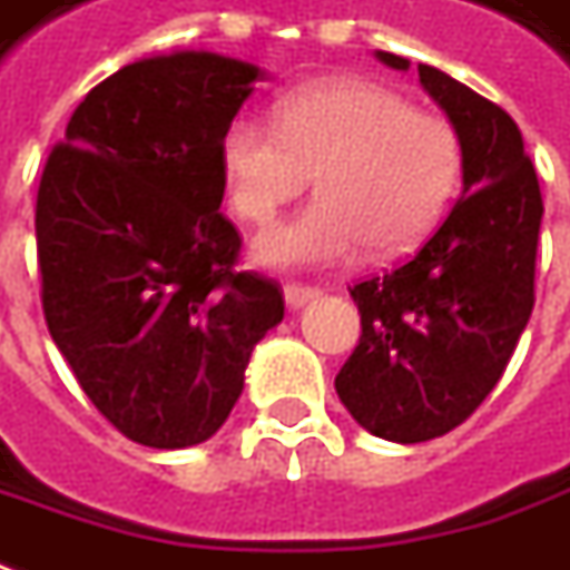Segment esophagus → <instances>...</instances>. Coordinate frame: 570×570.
I'll list each match as a JSON object with an SVG mask.
<instances>
[{"label":"esophagus","mask_w":570,"mask_h":570,"mask_svg":"<svg viewBox=\"0 0 570 570\" xmlns=\"http://www.w3.org/2000/svg\"><path fill=\"white\" fill-rule=\"evenodd\" d=\"M320 288H307V285H285V304L292 307V311H301L304 304H311L320 297Z\"/></svg>","instance_id":"esophagus-1"}]
</instances>
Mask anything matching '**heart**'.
<instances>
[{"label": "heart", "instance_id": "obj_1", "mask_svg": "<svg viewBox=\"0 0 570 570\" xmlns=\"http://www.w3.org/2000/svg\"><path fill=\"white\" fill-rule=\"evenodd\" d=\"M276 121L240 112L219 137L225 190L240 219L269 223L311 185L320 197L257 235L269 269H330L370 244L395 257L433 232L461 181V137L395 90L357 78L311 80L276 102Z\"/></svg>", "mask_w": 570, "mask_h": 570}]
</instances>
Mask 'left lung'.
I'll use <instances>...</instances> for the list:
<instances>
[{
	"mask_svg": "<svg viewBox=\"0 0 570 570\" xmlns=\"http://www.w3.org/2000/svg\"><path fill=\"white\" fill-rule=\"evenodd\" d=\"M417 75L461 137V200L404 266L351 288L364 332L335 376L347 414L399 445L445 436L502 380L533 311L543 223L514 118L433 65Z\"/></svg>",
	"mask_w": 570,
	"mask_h": 570,
	"instance_id": "8db88e82",
	"label": "left lung"
}]
</instances>
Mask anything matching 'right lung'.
<instances>
[{
	"label": "right lung",
	"mask_w": 570,
	"mask_h": 570,
	"mask_svg": "<svg viewBox=\"0 0 570 570\" xmlns=\"http://www.w3.org/2000/svg\"><path fill=\"white\" fill-rule=\"evenodd\" d=\"M266 78L206 49L137 59L83 97L40 178L49 335L99 414L150 449L213 436L285 316L276 282L235 273L219 213V137Z\"/></svg>",
	"instance_id": "right-lung-1"
}]
</instances>
